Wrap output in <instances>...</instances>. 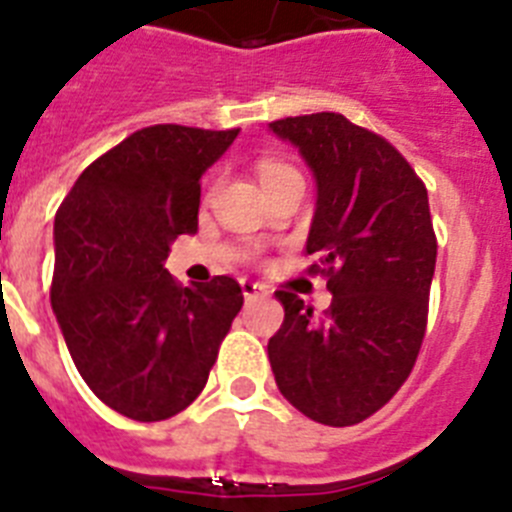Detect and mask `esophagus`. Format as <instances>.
<instances>
[{
    "label": "esophagus",
    "instance_id": "esophagus-1",
    "mask_svg": "<svg viewBox=\"0 0 512 512\" xmlns=\"http://www.w3.org/2000/svg\"><path fill=\"white\" fill-rule=\"evenodd\" d=\"M240 290H243V298L253 300L259 295H266V287L259 285V282H251V279H240Z\"/></svg>",
    "mask_w": 512,
    "mask_h": 512
}]
</instances>
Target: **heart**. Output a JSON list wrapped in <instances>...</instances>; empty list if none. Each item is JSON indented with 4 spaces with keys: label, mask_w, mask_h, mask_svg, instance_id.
<instances>
[{
    "label": "heart",
    "mask_w": 512,
    "mask_h": 512,
    "mask_svg": "<svg viewBox=\"0 0 512 512\" xmlns=\"http://www.w3.org/2000/svg\"><path fill=\"white\" fill-rule=\"evenodd\" d=\"M287 176H298V170L292 168V165L282 163V160H274V157H264L259 163V178L264 186H269L274 181H282Z\"/></svg>",
    "instance_id": "1"
}]
</instances>
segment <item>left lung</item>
Here are the masks:
<instances>
[{
	"instance_id": "left-lung-1",
	"label": "left lung",
	"mask_w": 512,
	"mask_h": 512,
	"mask_svg": "<svg viewBox=\"0 0 512 512\" xmlns=\"http://www.w3.org/2000/svg\"><path fill=\"white\" fill-rule=\"evenodd\" d=\"M295 144L316 178L305 251L329 277V310L316 316L279 290L285 321L269 339L274 381L321 425L349 427L388 404L425 339L438 240L425 183L401 152L342 113L269 124Z\"/></svg>"
}]
</instances>
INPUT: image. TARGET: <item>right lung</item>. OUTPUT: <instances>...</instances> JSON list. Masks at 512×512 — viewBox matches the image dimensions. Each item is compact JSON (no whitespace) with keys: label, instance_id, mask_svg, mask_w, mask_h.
I'll use <instances>...</instances> for the list:
<instances>
[{"label":"right lung","instance_id":"obj_1","mask_svg":"<svg viewBox=\"0 0 512 512\" xmlns=\"http://www.w3.org/2000/svg\"><path fill=\"white\" fill-rule=\"evenodd\" d=\"M240 129L157 124L82 170L54 220L51 308L103 404L137 422L183 412L207 386L243 305L233 277L178 285L170 243L199 227L202 176Z\"/></svg>","mask_w":512,"mask_h":512}]
</instances>
